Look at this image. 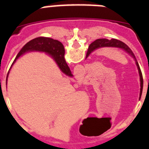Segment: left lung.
I'll use <instances>...</instances> for the list:
<instances>
[{
    "label": "left lung",
    "instance_id": "1",
    "mask_svg": "<svg viewBox=\"0 0 149 149\" xmlns=\"http://www.w3.org/2000/svg\"><path fill=\"white\" fill-rule=\"evenodd\" d=\"M118 47L123 49V50L125 51L127 53H128L129 55H131L133 58H134L135 61H136V64L137 65L138 70H139V73L140 76V81H141V89H140V97H141V94H142V90H143V76L142 73H141V68H140V66L138 63L136 59V57H135L134 54L133 53L131 49H130L128 46L126 44H125L123 42L120 41V40H116V39H112L111 40H107V39H98V40H95L94 42L91 43L88 47V51H87L86 53V57H88L93 51L95 50L96 49H99V48L101 47Z\"/></svg>",
    "mask_w": 149,
    "mask_h": 149
}]
</instances>
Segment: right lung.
Listing matches in <instances>:
<instances>
[{
  "label": "right lung",
  "instance_id": "add662e5",
  "mask_svg": "<svg viewBox=\"0 0 149 149\" xmlns=\"http://www.w3.org/2000/svg\"><path fill=\"white\" fill-rule=\"evenodd\" d=\"M33 51L46 52L48 55H51L57 63V65L59 67V68L61 69V70L64 74L67 75L68 76H70V77L73 76V74L71 73V71H70L68 65L66 63L65 58H64L65 49H64V47L62 43L58 40H53V39L49 38V37H40L33 39L31 41L26 43L22 47V49L18 53V55H16V58L13 61V63H12L9 70H8V74H7L6 85L10 70L11 69L13 64L17 61L18 58H20L22 55H23L26 52H33Z\"/></svg>",
  "mask_w": 149,
  "mask_h": 149
}]
</instances>
